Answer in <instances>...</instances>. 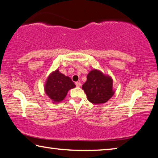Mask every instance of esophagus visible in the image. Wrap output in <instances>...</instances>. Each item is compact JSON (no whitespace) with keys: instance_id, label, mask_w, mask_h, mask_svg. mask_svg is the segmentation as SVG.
<instances>
[{"instance_id":"1","label":"esophagus","mask_w":158,"mask_h":158,"mask_svg":"<svg viewBox=\"0 0 158 158\" xmlns=\"http://www.w3.org/2000/svg\"><path fill=\"white\" fill-rule=\"evenodd\" d=\"M75 84H76V85L77 87H80L81 85V83L80 82H79V81H77V82H76L75 83Z\"/></svg>"}]
</instances>
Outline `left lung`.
<instances>
[{
  "label": "left lung",
  "mask_w": 158,
  "mask_h": 158,
  "mask_svg": "<svg viewBox=\"0 0 158 158\" xmlns=\"http://www.w3.org/2000/svg\"><path fill=\"white\" fill-rule=\"evenodd\" d=\"M113 80L101 71L93 69L88 74L87 81L82 85V89L87 95L88 100L93 104H103L114 95L112 89Z\"/></svg>",
  "instance_id": "8db88e82"
}]
</instances>
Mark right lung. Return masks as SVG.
Returning a JSON list of instances; mask_svg holds the SVG:
<instances>
[{"label": "right lung", "mask_w": 158, "mask_h": 158, "mask_svg": "<svg viewBox=\"0 0 158 158\" xmlns=\"http://www.w3.org/2000/svg\"><path fill=\"white\" fill-rule=\"evenodd\" d=\"M75 86L74 83L69 77L64 75L56 69L48 77L44 90L53 102H60L65 98L68 90Z\"/></svg>", "instance_id": "1"}]
</instances>
